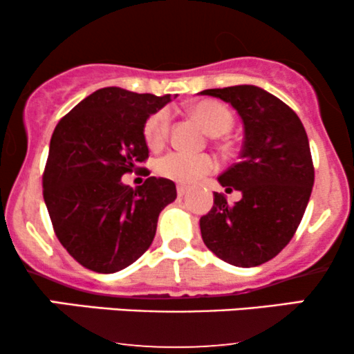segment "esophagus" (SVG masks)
I'll use <instances>...</instances> for the list:
<instances>
[{"label": "esophagus", "mask_w": 354, "mask_h": 354, "mask_svg": "<svg viewBox=\"0 0 354 354\" xmlns=\"http://www.w3.org/2000/svg\"><path fill=\"white\" fill-rule=\"evenodd\" d=\"M176 191H178V196H185V194L188 193V188H186V186H183V185H178Z\"/></svg>", "instance_id": "esophagus-1"}]
</instances>
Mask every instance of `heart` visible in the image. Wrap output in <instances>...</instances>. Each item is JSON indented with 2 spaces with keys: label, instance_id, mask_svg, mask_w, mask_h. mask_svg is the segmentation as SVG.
Segmentation results:
<instances>
[{
  "label": "heart",
  "instance_id": "obj_1",
  "mask_svg": "<svg viewBox=\"0 0 354 354\" xmlns=\"http://www.w3.org/2000/svg\"><path fill=\"white\" fill-rule=\"evenodd\" d=\"M193 115L205 126L206 131L213 136L225 135L233 126L234 118L231 111L219 101L203 100L191 108ZM171 109L161 108L151 113L145 121L143 135L146 145L153 149L163 148L168 141L171 129ZM216 169V161L209 154H188L181 151H171L161 156L156 161V173L161 178L171 180L181 185H193L206 174Z\"/></svg>",
  "mask_w": 354,
  "mask_h": 354
}]
</instances>
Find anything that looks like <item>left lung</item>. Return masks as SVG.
Instances as JSON below:
<instances>
[{"instance_id": "1", "label": "left lung", "mask_w": 354, "mask_h": 354, "mask_svg": "<svg viewBox=\"0 0 354 354\" xmlns=\"http://www.w3.org/2000/svg\"><path fill=\"white\" fill-rule=\"evenodd\" d=\"M238 111L245 124L241 161L218 178L234 205L214 193L201 216L205 245L223 261L251 268L273 259L295 236L310 201L315 166L298 115L274 95L251 84L205 89Z\"/></svg>"}]
</instances>
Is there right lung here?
<instances>
[{
	"mask_svg": "<svg viewBox=\"0 0 354 354\" xmlns=\"http://www.w3.org/2000/svg\"><path fill=\"white\" fill-rule=\"evenodd\" d=\"M171 101L103 88L56 124L43 171V198L56 238L81 266L116 273L151 246L158 216L176 200V186L149 176L133 189L121 176L149 156L143 126Z\"/></svg>",
	"mask_w": 354,
	"mask_h": 354,
	"instance_id": "add662e5",
	"label": "right lung"
}]
</instances>
